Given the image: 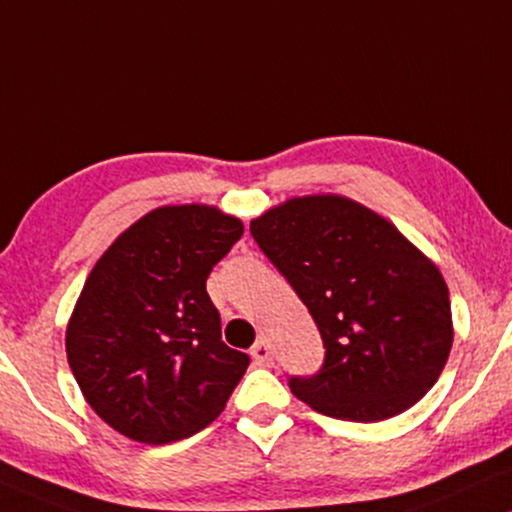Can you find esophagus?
Instances as JSON below:
<instances>
[{
    "label": "esophagus",
    "instance_id": "obj_1",
    "mask_svg": "<svg viewBox=\"0 0 512 512\" xmlns=\"http://www.w3.org/2000/svg\"><path fill=\"white\" fill-rule=\"evenodd\" d=\"M251 356H254V363L263 365V368H270V365H273V349H270V344L266 342V339H261V342L254 344Z\"/></svg>",
    "mask_w": 512,
    "mask_h": 512
}]
</instances>
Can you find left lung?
I'll use <instances>...</instances> for the list:
<instances>
[{"mask_svg": "<svg viewBox=\"0 0 512 512\" xmlns=\"http://www.w3.org/2000/svg\"><path fill=\"white\" fill-rule=\"evenodd\" d=\"M251 237L325 346L315 375L289 377L296 399L337 420L380 422L434 387L453 344L449 287L389 220L318 194L251 220Z\"/></svg>", "mask_w": 512, "mask_h": 512, "instance_id": "8db88e82", "label": "left lung"}]
</instances>
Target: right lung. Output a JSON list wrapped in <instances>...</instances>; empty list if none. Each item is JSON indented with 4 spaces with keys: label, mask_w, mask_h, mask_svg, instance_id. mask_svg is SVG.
<instances>
[{
    "label": "right lung",
    "mask_w": 512,
    "mask_h": 512,
    "mask_svg": "<svg viewBox=\"0 0 512 512\" xmlns=\"http://www.w3.org/2000/svg\"><path fill=\"white\" fill-rule=\"evenodd\" d=\"M242 235V220L218 208L163 206L92 268L66 353L87 403L116 432L170 444L225 408L251 358L220 337L206 280Z\"/></svg>",
    "instance_id": "obj_1"
}]
</instances>
